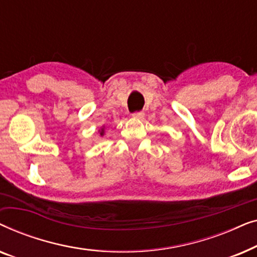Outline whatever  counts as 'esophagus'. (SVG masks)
Returning <instances> with one entry per match:
<instances>
[{
	"mask_svg": "<svg viewBox=\"0 0 257 257\" xmlns=\"http://www.w3.org/2000/svg\"><path fill=\"white\" fill-rule=\"evenodd\" d=\"M144 112H135V113L132 114V117L135 119H143L144 118Z\"/></svg>",
	"mask_w": 257,
	"mask_h": 257,
	"instance_id": "1",
	"label": "esophagus"
}]
</instances>
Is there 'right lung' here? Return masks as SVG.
<instances>
[{
    "instance_id": "add662e5",
    "label": "right lung",
    "mask_w": 257,
    "mask_h": 257,
    "mask_svg": "<svg viewBox=\"0 0 257 257\" xmlns=\"http://www.w3.org/2000/svg\"><path fill=\"white\" fill-rule=\"evenodd\" d=\"M100 136H104V128H101V131H100Z\"/></svg>"
}]
</instances>
